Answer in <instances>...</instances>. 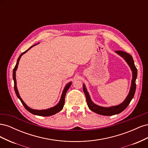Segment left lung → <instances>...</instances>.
Returning a JSON list of instances; mask_svg holds the SVG:
<instances>
[{
    "instance_id": "obj_1",
    "label": "left lung",
    "mask_w": 148,
    "mask_h": 148,
    "mask_svg": "<svg viewBox=\"0 0 148 148\" xmlns=\"http://www.w3.org/2000/svg\"><path fill=\"white\" fill-rule=\"evenodd\" d=\"M116 52L124 58L125 60L127 61L128 64L130 65V68L133 71V78L132 81V86L130 88V92L128 94V96L127 97L126 99L123 101V103H122V104L119 106L108 107V108H107V107H102L98 106L94 104V103L91 101L90 97H89V94L86 91V88H85V86L83 84V91L84 92L85 96H86L87 104L89 109L91 110L93 112H95V113L102 115H107V116L113 115L118 114L120 112H122L126 109L127 106L129 105L130 102H131V101L132 100V99L134 97V95H135V91H136V79L137 77V69L135 65V64H134V61H133L132 56L131 55H130L129 53L122 51H116Z\"/></svg>"
}]
</instances>
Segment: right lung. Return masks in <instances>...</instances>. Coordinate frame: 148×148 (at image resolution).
I'll use <instances>...</instances> for the list:
<instances>
[{"instance_id":"right-lung-1","label":"right lung","mask_w":148,"mask_h":148,"mask_svg":"<svg viewBox=\"0 0 148 148\" xmlns=\"http://www.w3.org/2000/svg\"><path fill=\"white\" fill-rule=\"evenodd\" d=\"M36 45L32 46L31 47H30L28 49V50H26L24 52L21 53V55L19 56L18 59V60H17L16 65L15 66L14 69H13V81H14V89H15V93H16L17 97L20 99V101L22 103V104L23 105V106L25 107V108L26 110H27L28 111H29L30 113L33 114L34 115H40V116H51V115L56 114L57 112H60L62 109H63V107L64 106V103H65V95H66V91H68V89H69V88L70 87L71 84V83H69L68 84H66V86L65 87L64 91H63V92H62V95L61 96V99H60V102H59V104H58L57 106H54L53 107H52V108L48 109H46V110H34V109H32L29 108V107H28L27 106H26L25 104V103L23 101V100H22L21 98L20 97L19 94H18V89H17V88H16V78H15V71H16V70L17 69L18 65V62H19L20 57H21V56L23 54V53H25V52H27L29 49H31V47L36 46Z\"/></svg>"}]
</instances>
